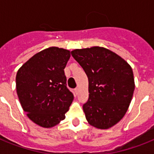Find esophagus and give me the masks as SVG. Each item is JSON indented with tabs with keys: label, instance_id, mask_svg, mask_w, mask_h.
I'll return each mask as SVG.
<instances>
[{
	"label": "esophagus",
	"instance_id": "esophagus-1",
	"mask_svg": "<svg viewBox=\"0 0 154 154\" xmlns=\"http://www.w3.org/2000/svg\"><path fill=\"white\" fill-rule=\"evenodd\" d=\"M78 93H79V89H78V88H76V89H75V94H78Z\"/></svg>",
	"mask_w": 154,
	"mask_h": 154
}]
</instances>
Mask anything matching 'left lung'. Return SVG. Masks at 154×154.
Returning a JSON list of instances; mask_svg holds the SVG:
<instances>
[{
    "instance_id": "obj_1",
    "label": "left lung",
    "mask_w": 154,
    "mask_h": 154,
    "mask_svg": "<svg viewBox=\"0 0 154 154\" xmlns=\"http://www.w3.org/2000/svg\"><path fill=\"white\" fill-rule=\"evenodd\" d=\"M71 54L89 80V100L83 105L87 122L107 129L125 114L135 89L134 72L126 60L104 47L74 49Z\"/></svg>"
}]
</instances>
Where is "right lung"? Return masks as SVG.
<instances>
[{
	"label": "right lung",
	"mask_w": 154,
	"mask_h": 154,
	"mask_svg": "<svg viewBox=\"0 0 154 154\" xmlns=\"http://www.w3.org/2000/svg\"><path fill=\"white\" fill-rule=\"evenodd\" d=\"M68 49L49 47L36 53L18 69L16 89L23 110L35 124L52 128L65 118L73 95L66 86L64 69Z\"/></svg>",
	"instance_id": "right-lung-1"
}]
</instances>
